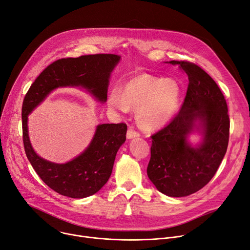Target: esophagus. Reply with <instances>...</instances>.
Segmentation results:
<instances>
[{"mask_svg":"<svg viewBox=\"0 0 250 250\" xmlns=\"http://www.w3.org/2000/svg\"><path fill=\"white\" fill-rule=\"evenodd\" d=\"M127 138L128 139H132V138H135V137H138L139 136V133L137 131H135L133 128H129L127 130V134H126Z\"/></svg>","mask_w":250,"mask_h":250,"instance_id":"34e87169","label":"esophagus"}]
</instances>
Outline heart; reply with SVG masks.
<instances>
[{
    "instance_id": "b5f03b06",
    "label": "heart",
    "mask_w": 250,
    "mask_h": 250,
    "mask_svg": "<svg viewBox=\"0 0 250 250\" xmlns=\"http://www.w3.org/2000/svg\"><path fill=\"white\" fill-rule=\"evenodd\" d=\"M181 98L182 87L178 81L141 75L127 82L122 91L113 87L107 105L109 109L120 113L136 110L138 125L144 130H155L173 118Z\"/></svg>"
}]
</instances>
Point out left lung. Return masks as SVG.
<instances>
[{
    "instance_id": "obj_1",
    "label": "left lung",
    "mask_w": 250,
    "mask_h": 250,
    "mask_svg": "<svg viewBox=\"0 0 250 250\" xmlns=\"http://www.w3.org/2000/svg\"><path fill=\"white\" fill-rule=\"evenodd\" d=\"M188 76V85L181 111L170 123L151 136L147 175L168 197H186L206 186L226 153L230 121L226 100L215 81L195 63L167 62ZM202 141L194 146L189 134Z\"/></svg>"
}]
</instances>
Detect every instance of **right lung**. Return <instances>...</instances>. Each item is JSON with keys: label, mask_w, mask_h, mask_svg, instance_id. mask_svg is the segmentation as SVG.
Returning <instances> with one entry per match:
<instances>
[{"label": "right lung", "mask_w": 250, "mask_h": 250, "mask_svg": "<svg viewBox=\"0 0 250 250\" xmlns=\"http://www.w3.org/2000/svg\"><path fill=\"white\" fill-rule=\"evenodd\" d=\"M120 58L116 54L62 58L40 73L24 98L22 129L26 156L40 179L62 196L83 199L104 187L112 173L117 151L126 140L127 125H98L91 143L80 155L65 164H54L34 151L28 134V115L57 87H82L105 103L111 72Z\"/></svg>", "instance_id": "add662e5"}]
</instances>
